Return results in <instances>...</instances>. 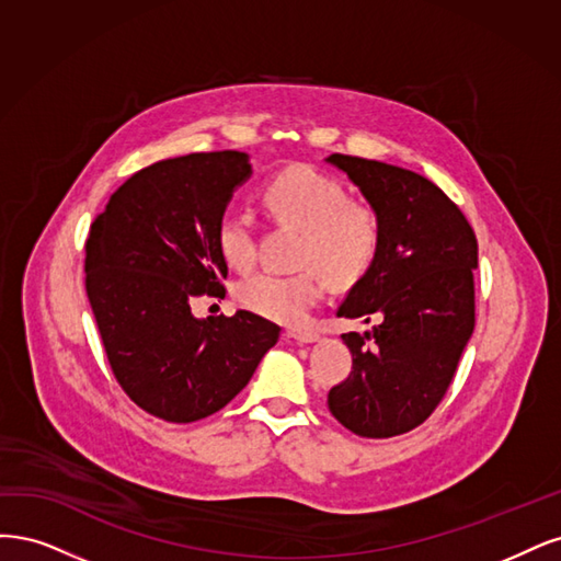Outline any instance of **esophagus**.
<instances>
[{
  "label": "esophagus",
  "mask_w": 561,
  "mask_h": 561,
  "mask_svg": "<svg viewBox=\"0 0 561 561\" xmlns=\"http://www.w3.org/2000/svg\"><path fill=\"white\" fill-rule=\"evenodd\" d=\"M286 335L296 340V342H317L319 340V333L312 331V329H294V331H288Z\"/></svg>",
  "instance_id": "34e87169"
}]
</instances>
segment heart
Wrapping results in <instances>:
<instances>
[{
    "instance_id": "obj_1",
    "label": "heart",
    "mask_w": 561,
    "mask_h": 561,
    "mask_svg": "<svg viewBox=\"0 0 561 561\" xmlns=\"http://www.w3.org/2000/svg\"><path fill=\"white\" fill-rule=\"evenodd\" d=\"M265 203L277 219L302 230L296 263L307 265L291 275L256 273L234 288L244 310L282 323H298L323 294L322 267L333 282H354L370 267L379 247L377 214L360 203L337 179L312 168H291L265 188ZM216 244L230 267L247 270L256 259L254 216L244 207L224 209L216 224Z\"/></svg>"
}]
</instances>
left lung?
I'll return each instance as SVG.
<instances>
[{
  "mask_svg": "<svg viewBox=\"0 0 561 561\" xmlns=\"http://www.w3.org/2000/svg\"><path fill=\"white\" fill-rule=\"evenodd\" d=\"M327 162L347 174L379 219L377 254L337 307V317L375 327L342 333L352 373L329 391V410L356 436H401L436 410L473 335L478 240L426 176L342 153Z\"/></svg>",
  "mask_w": 561,
  "mask_h": 561,
  "instance_id": "1",
  "label": "left lung"
}]
</instances>
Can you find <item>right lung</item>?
I'll list each match as a JSON object with an SVG mask.
<instances>
[{"mask_svg": "<svg viewBox=\"0 0 561 561\" xmlns=\"http://www.w3.org/2000/svg\"><path fill=\"white\" fill-rule=\"evenodd\" d=\"M249 176L242 151L160 160L133 174L90 226L85 291L102 345L123 391L153 417H209L279 340L277 323L254 312H191L193 298L226 294L216 224Z\"/></svg>", "mask_w": 561, "mask_h": 561, "instance_id": "obj_1", "label": "right lung"}]
</instances>
